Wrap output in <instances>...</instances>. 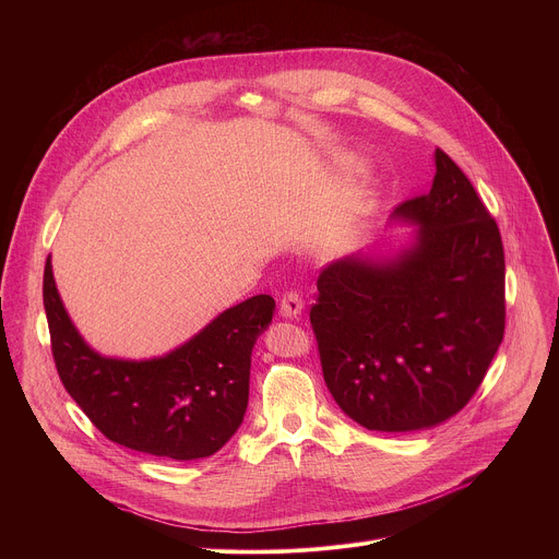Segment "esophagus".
Instances as JSON below:
<instances>
[{"mask_svg":"<svg viewBox=\"0 0 559 559\" xmlns=\"http://www.w3.org/2000/svg\"><path fill=\"white\" fill-rule=\"evenodd\" d=\"M302 311V296L296 289H289L281 298V316L285 318H298Z\"/></svg>","mask_w":559,"mask_h":559,"instance_id":"1","label":"esophagus"}]
</instances>
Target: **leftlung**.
Wrapping results in <instances>:
<instances>
[{
  "label": "left lung",
  "instance_id": "8db88e82",
  "mask_svg": "<svg viewBox=\"0 0 559 559\" xmlns=\"http://www.w3.org/2000/svg\"><path fill=\"white\" fill-rule=\"evenodd\" d=\"M395 216L418 223L395 261L358 257L318 276L309 321L338 407L369 431H418L457 414L504 338V248L496 218L436 150L427 194Z\"/></svg>",
  "mask_w": 559,
  "mask_h": 559
}]
</instances>
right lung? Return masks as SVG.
Segmentation results:
<instances>
[{"label":"right lung","mask_w":559,"mask_h":559,"mask_svg":"<svg viewBox=\"0 0 559 559\" xmlns=\"http://www.w3.org/2000/svg\"><path fill=\"white\" fill-rule=\"evenodd\" d=\"M44 307L57 373L108 440L186 462L214 455L241 427L252 347L272 323V296L225 309L183 347L141 362L104 358L82 341L57 294L50 257Z\"/></svg>","instance_id":"obj_1"}]
</instances>
